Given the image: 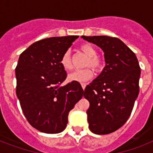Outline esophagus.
I'll list each match as a JSON object with an SVG mask.
<instances>
[{
	"mask_svg": "<svg viewBox=\"0 0 153 153\" xmlns=\"http://www.w3.org/2000/svg\"><path fill=\"white\" fill-rule=\"evenodd\" d=\"M81 85H82V89H83V90H85V88H86V84L84 83V82H82V83H81Z\"/></svg>",
	"mask_w": 153,
	"mask_h": 153,
	"instance_id": "esophagus-1",
	"label": "esophagus"
}]
</instances>
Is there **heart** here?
I'll list each match as a JSON object with an SVG mask.
<instances>
[{
	"label": "heart",
	"instance_id": "b5f03b06",
	"mask_svg": "<svg viewBox=\"0 0 153 153\" xmlns=\"http://www.w3.org/2000/svg\"><path fill=\"white\" fill-rule=\"evenodd\" d=\"M79 48L86 56H88V59L86 62V67H91L94 71L97 72L100 71L103 68L104 62L100 56L97 55L98 52L95 48L90 44H82ZM60 63L62 68L67 71H71L73 68L71 54L69 51H66L62 55L61 59H60ZM93 71L91 68H86V69L79 70V71L72 72L71 74L68 75V80L72 82H84L90 80L93 77Z\"/></svg>",
	"mask_w": 153,
	"mask_h": 153
}]
</instances>
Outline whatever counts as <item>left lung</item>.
Here are the masks:
<instances>
[{"label": "left lung", "instance_id": "left-lung-1", "mask_svg": "<svg viewBox=\"0 0 153 153\" xmlns=\"http://www.w3.org/2000/svg\"><path fill=\"white\" fill-rule=\"evenodd\" d=\"M82 37L104 51L105 67L83 95L90 102L86 114L91 131L109 134L121 128L132 113L139 94L140 65L134 52L116 37Z\"/></svg>", "mask_w": 153, "mask_h": 153}]
</instances>
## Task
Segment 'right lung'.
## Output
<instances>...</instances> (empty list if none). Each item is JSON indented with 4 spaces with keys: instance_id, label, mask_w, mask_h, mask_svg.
Wrapping results in <instances>:
<instances>
[{
    "instance_id": "add662e5",
    "label": "right lung",
    "mask_w": 153,
    "mask_h": 153,
    "mask_svg": "<svg viewBox=\"0 0 153 153\" xmlns=\"http://www.w3.org/2000/svg\"><path fill=\"white\" fill-rule=\"evenodd\" d=\"M78 37L41 39L19 57L16 93L28 123L40 132L59 133L64 130L69 112L83 96L79 82L61 86L67 79V72L60 59Z\"/></svg>"
}]
</instances>
